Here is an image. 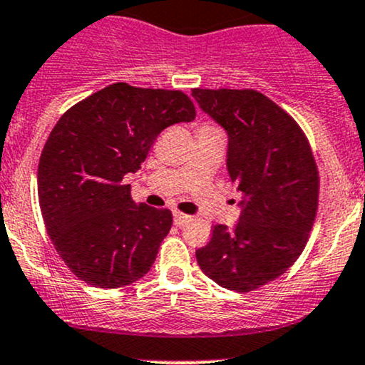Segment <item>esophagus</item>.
<instances>
[{"instance_id": "34e87169", "label": "esophagus", "mask_w": 365, "mask_h": 365, "mask_svg": "<svg viewBox=\"0 0 365 365\" xmlns=\"http://www.w3.org/2000/svg\"><path fill=\"white\" fill-rule=\"evenodd\" d=\"M173 220H175V225L182 227V225H185L187 222H189L190 216L185 215V213H180V211H175V213H173Z\"/></svg>"}]
</instances>
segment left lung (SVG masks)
Listing matches in <instances>:
<instances>
[{
	"mask_svg": "<svg viewBox=\"0 0 365 365\" xmlns=\"http://www.w3.org/2000/svg\"><path fill=\"white\" fill-rule=\"evenodd\" d=\"M227 131V171L242 194L237 225H216L195 251L218 286L237 293L272 282L298 259L319 204V171L302 128L255 90H192Z\"/></svg>",
	"mask_w": 365,
	"mask_h": 365,
	"instance_id": "obj_1",
	"label": "left lung"
}]
</instances>
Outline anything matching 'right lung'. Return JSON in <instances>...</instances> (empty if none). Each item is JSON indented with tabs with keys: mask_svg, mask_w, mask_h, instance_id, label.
Here are the masks:
<instances>
[{
	"mask_svg": "<svg viewBox=\"0 0 365 365\" xmlns=\"http://www.w3.org/2000/svg\"><path fill=\"white\" fill-rule=\"evenodd\" d=\"M194 118L182 91L115 83L58 119L39 159L38 195L48 235L76 277L115 289L150 270L173 216L135 202L123 180L163 130Z\"/></svg>",
	"mask_w": 365,
	"mask_h": 365,
	"instance_id": "obj_1",
	"label": "right lung"
}]
</instances>
